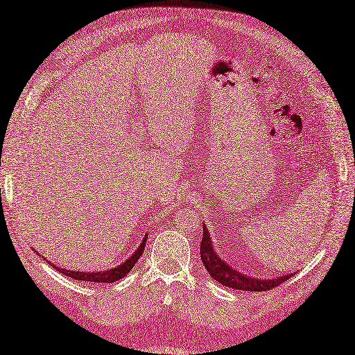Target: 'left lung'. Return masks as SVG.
I'll use <instances>...</instances> for the list:
<instances>
[{
    "label": "left lung",
    "instance_id": "left-lung-1",
    "mask_svg": "<svg viewBox=\"0 0 355 355\" xmlns=\"http://www.w3.org/2000/svg\"><path fill=\"white\" fill-rule=\"evenodd\" d=\"M200 255H201V261H203L206 270L209 272L210 277L219 284H223L225 286H230V288L234 290H242V291H267L270 288H275V286L281 285L294 273H286L277 277H266V279H258V277L245 275L242 272H239L237 269H233L232 266L227 264L219 254H216L212 237H210L209 230L206 224H203V239H201V245H200Z\"/></svg>",
    "mask_w": 355,
    "mask_h": 355
}]
</instances>
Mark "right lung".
<instances>
[{"label": "right lung", "mask_w": 355, "mask_h": 355, "mask_svg": "<svg viewBox=\"0 0 355 355\" xmlns=\"http://www.w3.org/2000/svg\"><path fill=\"white\" fill-rule=\"evenodd\" d=\"M148 241V234L143 237V242L139 245V248L134 251L125 261L121 263L116 267H112L109 270H103V272H74V270H67L62 269V267H56L53 266L51 261H47L51 266H53V269H56L58 272H61L62 275L73 277V279H78V281H89V282H103V284H110L114 281H119L122 279L123 276L127 273H130V270L134 267V264L137 263L139 258L141 257L143 251H145V245ZM40 255V254H38Z\"/></svg>", "instance_id": "right-lung-1"}]
</instances>
